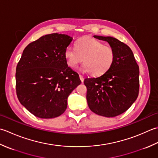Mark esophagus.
Here are the masks:
<instances>
[{"mask_svg": "<svg viewBox=\"0 0 158 158\" xmlns=\"http://www.w3.org/2000/svg\"><path fill=\"white\" fill-rule=\"evenodd\" d=\"M79 77H80V80H81V82H84V77H83V76H82V75H79Z\"/></svg>", "mask_w": 158, "mask_h": 158, "instance_id": "1", "label": "esophagus"}]
</instances>
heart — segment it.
Listing matches in <instances>:
<instances>
[{
  "mask_svg": "<svg viewBox=\"0 0 158 158\" xmlns=\"http://www.w3.org/2000/svg\"><path fill=\"white\" fill-rule=\"evenodd\" d=\"M64 55L71 68H76L83 60L85 64L82 69L93 76L104 74L112 67L115 59L113 48L92 37H85L77 41L75 49L68 46Z\"/></svg>",
  "mask_w": 158,
  "mask_h": 158,
  "instance_id": "b5f03b06",
  "label": "heart"
}]
</instances>
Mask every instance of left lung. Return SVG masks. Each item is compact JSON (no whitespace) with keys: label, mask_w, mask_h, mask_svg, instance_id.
Here are the masks:
<instances>
[{"label":"left lung","mask_w":158,"mask_h":158,"mask_svg":"<svg viewBox=\"0 0 158 158\" xmlns=\"http://www.w3.org/2000/svg\"><path fill=\"white\" fill-rule=\"evenodd\" d=\"M113 48L112 67L97 78H86V99L89 108L98 115L114 117L126 111L136 101L139 92V67L130 48L117 39L94 35Z\"/></svg>","instance_id":"8db88e82"}]
</instances>
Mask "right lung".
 Returning <instances> with one entry per match:
<instances>
[{
  "label": "right lung",
  "instance_id": "obj_1",
  "mask_svg": "<svg viewBox=\"0 0 158 158\" xmlns=\"http://www.w3.org/2000/svg\"><path fill=\"white\" fill-rule=\"evenodd\" d=\"M72 40L67 35L49 34L23 51L16 67V93L21 104L35 117L52 118L62 114L68 96L81 83L64 55Z\"/></svg>",
  "mask_w": 158,
  "mask_h": 158
}]
</instances>
